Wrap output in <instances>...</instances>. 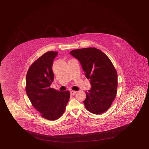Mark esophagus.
Segmentation results:
<instances>
[{
  "label": "esophagus",
  "mask_w": 149,
  "mask_h": 149,
  "mask_svg": "<svg viewBox=\"0 0 149 149\" xmlns=\"http://www.w3.org/2000/svg\"><path fill=\"white\" fill-rule=\"evenodd\" d=\"M76 93H77V91H71V92H70V94H71V95H75Z\"/></svg>",
  "instance_id": "esophagus-1"
}]
</instances>
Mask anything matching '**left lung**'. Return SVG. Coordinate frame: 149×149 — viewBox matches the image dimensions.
Wrapping results in <instances>:
<instances>
[{"mask_svg": "<svg viewBox=\"0 0 149 149\" xmlns=\"http://www.w3.org/2000/svg\"><path fill=\"white\" fill-rule=\"evenodd\" d=\"M70 53L79 61L92 85L91 90L86 92V109L96 114L107 111L117 92V72L111 60L94 47L74 49Z\"/></svg>", "mask_w": 149, "mask_h": 149, "instance_id": "left-lung-1", "label": "left lung"}]
</instances>
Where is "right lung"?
I'll list each match as a JSON object with an SVG mask.
<instances>
[{
	"mask_svg": "<svg viewBox=\"0 0 149 149\" xmlns=\"http://www.w3.org/2000/svg\"><path fill=\"white\" fill-rule=\"evenodd\" d=\"M57 55L54 51L45 53L32 64L26 76L25 91L32 105L49 120L63 115L70 98L69 91L60 92L50 87L54 79L53 60Z\"/></svg>",
	"mask_w": 149,
	"mask_h": 149,
	"instance_id": "right-lung-1",
	"label": "right lung"
}]
</instances>
